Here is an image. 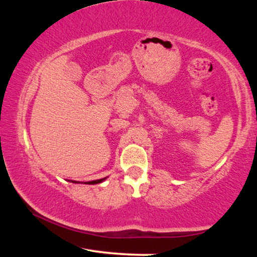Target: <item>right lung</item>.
I'll use <instances>...</instances> for the list:
<instances>
[{"mask_svg": "<svg viewBox=\"0 0 257 257\" xmlns=\"http://www.w3.org/2000/svg\"><path fill=\"white\" fill-rule=\"evenodd\" d=\"M106 178H103V179H98V180H93V181H87V182H84V184H87V185H95V184H99V182H102L105 180ZM71 182H75V184H77V181H71ZM80 184V182H79Z\"/></svg>", "mask_w": 257, "mask_h": 257, "instance_id": "1", "label": "right lung"}]
</instances>
